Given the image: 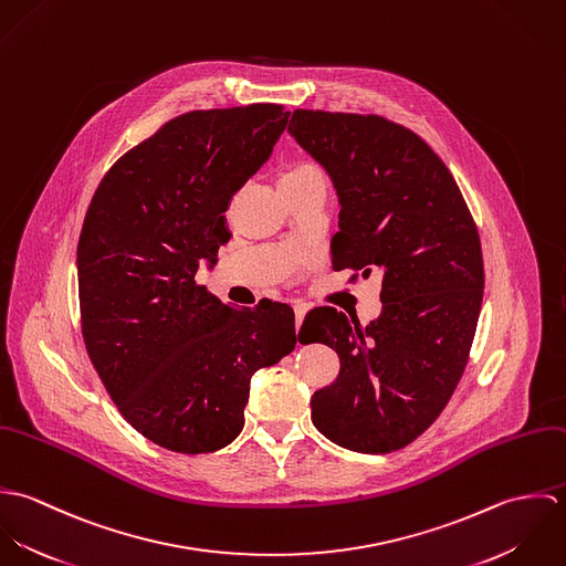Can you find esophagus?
<instances>
[{"label":"esophagus","instance_id":"1","mask_svg":"<svg viewBox=\"0 0 566 566\" xmlns=\"http://www.w3.org/2000/svg\"><path fill=\"white\" fill-rule=\"evenodd\" d=\"M307 310H310V305H305V303H296V305H294V314H296V331L301 328V324L305 321Z\"/></svg>","mask_w":566,"mask_h":566}]
</instances>
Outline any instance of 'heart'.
<instances>
[{
  "label": "heart",
  "instance_id": "1",
  "mask_svg": "<svg viewBox=\"0 0 566 566\" xmlns=\"http://www.w3.org/2000/svg\"><path fill=\"white\" fill-rule=\"evenodd\" d=\"M303 176H323V171L312 163H292L281 171L279 180H283V178H303Z\"/></svg>",
  "mask_w": 566,
  "mask_h": 566
}]
</instances>
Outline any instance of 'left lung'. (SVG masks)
I'll return each instance as SVG.
<instances>
[{
  "mask_svg": "<svg viewBox=\"0 0 566 566\" xmlns=\"http://www.w3.org/2000/svg\"><path fill=\"white\" fill-rule=\"evenodd\" d=\"M290 135L328 171L339 198L333 270L381 274V316L316 307L305 339L339 355L337 379L312 397L331 442L390 453L447 407L469 361L484 298L475 220L442 159L409 128L379 115L296 108Z\"/></svg>",
  "mask_w": 566,
  "mask_h": 566,
  "instance_id": "left-lung-1",
  "label": "left lung"
}]
</instances>
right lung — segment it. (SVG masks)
<instances>
[{"label":"right lung","instance_id":"add662e5","mask_svg":"<svg viewBox=\"0 0 566 566\" xmlns=\"http://www.w3.org/2000/svg\"><path fill=\"white\" fill-rule=\"evenodd\" d=\"M281 104L182 113L119 157L78 240L82 337L122 416L163 449L198 455L243 427L250 377L296 346L294 310L231 307L196 283L229 242L231 198L287 126Z\"/></svg>","mask_w":566,"mask_h":566}]
</instances>
